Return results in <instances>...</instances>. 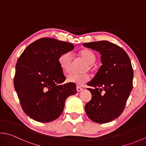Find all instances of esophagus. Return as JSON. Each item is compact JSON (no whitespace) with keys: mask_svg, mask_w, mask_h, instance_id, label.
Returning <instances> with one entry per match:
<instances>
[{"mask_svg":"<svg viewBox=\"0 0 146 146\" xmlns=\"http://www.w3.org/2000/svg\"><path fill=\"white\" fill-rule=\"evenodd\" d=\"M83 90V88L80 87L79 86H76V90L78 91V92H80V91H82Z\"/></svg>","mask_w":146,"mask_h":146,"instance_id":"1","label":"esophagus"}]
</instances>
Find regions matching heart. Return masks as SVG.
Here are the masks:
<instances>
[{
  "label": "heart",
  "instance_id": "obj_1",
  "mask_svg": "<svg viewBox=\"0 0 146 146\" xmlns=\"http://www.w3.org/2000/svg\"><path fill=\"white\" fill-rule=\"evenodd\" d=\"M78 56L87 62V65L84 68L85 71L93 70V64L96 60V53L90 49L85 48L78 52ZM58 63L61 70L66 73H70L73 64V56L69 52L62 53L58 58ZM90 79V76L88 73L83 74L71 73L66 77V81L73 83L77 85H82Z\"/></svg>",
  "mask_w": 146,
  "mask_h": 146
}]
</instances>
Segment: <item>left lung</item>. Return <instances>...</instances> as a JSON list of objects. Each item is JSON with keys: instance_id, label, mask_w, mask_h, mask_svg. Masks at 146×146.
<instances>
[{"instance_id": "8db88e82", "label": "left lung", "mask_w": 146, "mask_h": 146, "mask_svg": "<svg viewBox=\"0 0 146 146\" xmlns=\"http://www.w3.org/2000/svg\"><path fill=\"white\" fill-rule=\"evenodd\" d=\"M100 52L102 65L88 83L92 99L85 106L91 120L106 123L123 111L133 88V71L127 52L115 44L102 40L83 44Z\"/></svg>"}]
</instances>
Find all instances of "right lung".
I'll return each mask as SVG.
<instances>
[{"instance_id": "1", "label": "right lung", "mask_w": 146, "mask_h": 146, "mask_svg": "<svg viewBox=\"0 0 146 146\" xmlns=\"http://www.w3.org/2000/svg\"><path fill=\"white\" fill-rule=\"evenodd\" d=\"M74 45L52 38H42L28 45L16 65L14 85L23 110L39 122L55 120L61 115L67 98L76 93L66 80L58 63L62 53Z\"/></svg>"}]
</instances>
